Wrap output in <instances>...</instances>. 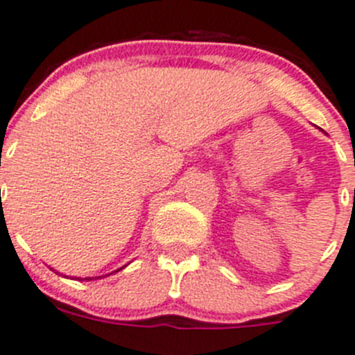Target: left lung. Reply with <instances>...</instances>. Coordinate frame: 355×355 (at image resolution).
<instances>
[{"instance_id":"left-lung-1","label":"left lung","mask_w":355,"mask_h":355,"mask_svg":"<svg viewBox=\"0 0 355 355\" xmlns=\"http://www.w3.org/2000/svg\"><path fill=\"white\" fill-rule=\"evenodd\" d=\"M354 197H355V191H354Z\"/></svg>"}]
</instances>
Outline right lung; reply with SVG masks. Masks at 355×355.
<instances>
[{
  "label": "right lung",
  "mask_w": 355,
  "mask_h": 355,
  "mask_svg": "<svg viewBox=\"0 0 355 355\" xmlns=\"http://www.w3.org/2000/svg\"><path fill=\"white\" fill-rule=\"evenodd\" d=\"M100 278H102V276H100ZM80 279H87V282H89V279H93V278H79V282Z\"/></svg>",
  "instance_id": "add662e5"
}]
</instances>
